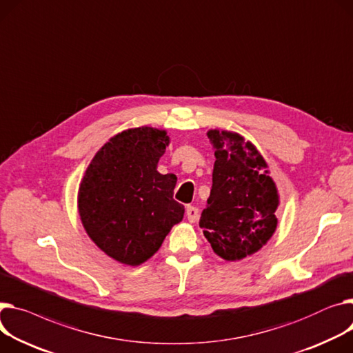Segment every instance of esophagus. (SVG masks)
Here are the masks:
<instances>
[{"mask_svg":"<svg viewBox=\"0 0 353 353\" xmlns=\"http://www.w3.org/2000/svg\"><path fill=\"white\" fill-rule=\"evenodd\" d=\"M185 214H187V219H189L190 223H196L197 219H199V208L194 207V205H187Z\"/></svg>","mask_w":353,"mask_h":353,"instance_id":"obj_1","label":"esophagus"}]
</instances>
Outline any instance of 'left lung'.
Wrapping results in <instances>:
<instances>
[{
  "label": "left lung",
  "mask_w": 353,
  "mask_h": 353,
  "mask_svg": "<svg viewBox=\"0 0 353 353\" xmlns=\"http://www.w3.org/2000/svg\"><path fill=\"white\" fill-rule=\"evenodd\" d=\"M214 170L200 227L211 248L227 261L256 252L276 228L278 193L258 150L232 132L210 130Z\"/></svg>",
  "instance_id": "obj_1"
}]
</instances>
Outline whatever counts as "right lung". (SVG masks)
Masks as SVG:
<instances>
[{"mask_svg":"<svg viewBox=\"0 0 353 353\" xmlns=\"http://www.w3.org/2000/svg\"><path fill=\"white\" fill-rule=\"evenodd\" d=\"M168 145L164 130H125L97 153L83 176L78 196L82 224L116 261L145 263L183 220L184 205L173 199L176 176L156 170Z\"/></svg>","mask_w":353,"mask_h":353,"instance_id":"obj_1","label":"right lung"}]
</instances>
